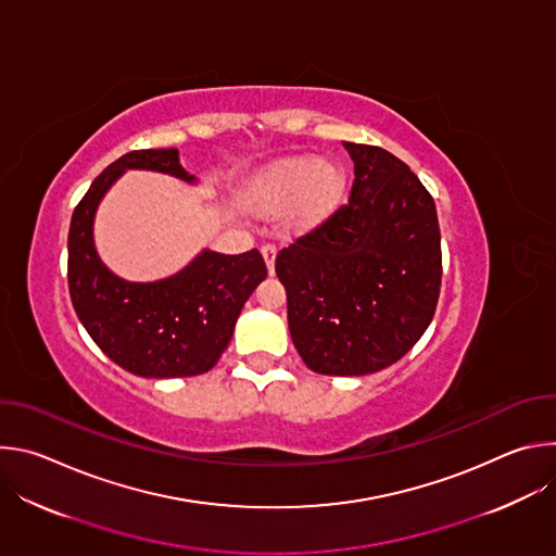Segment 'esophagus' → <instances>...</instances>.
I'll use <instances>...</instances> for the list:
<instances>
[{"mask_svg":"<svg viewBox=\"0 0 556 556\" xmlns=\"http://www.w3.org/2000/svg\"><path fill=\"white\" fill-rule=\"evenodd\" d=\"M262 255H264V262H266V266H268V273L273 275V270H275V257H277V247H275V244H264V247H262Z\"/></svg>","mask_w":556,"mask_h":556,"instance_id":"obj_1","label":"esophagus"}]
</instances>
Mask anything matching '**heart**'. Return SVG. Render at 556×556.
<instances>
[{
	"label": "heart",
	"mask_w": 556,
	"mask_h": 556,
	"mask_svg": "<svg viewBox=\"0 0 556 556\" xmlns=\"http://www.w3.org/2000/svg\"><path fill=\"white\" fill-rule=\"evenodd\" d=\"M345 195V174L312 155L286 157L268 167L253 185L251 200L264 213L288 206V224L305 230L326 222Z\"/></svg>",
	"instance_id": "1"
}]
</instances>
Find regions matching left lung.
<instances>
[{
    "label": "left lung",
    "mask_w": 556,
    "mask_h": 556,
    "mask_svg": "<svg viewBox=\"0 0 556 556\" xmlns=\"http://www.w3.org/2000/svg\"><path fill=\"white\" fill-rule=\"evenodd\" d=\"M348 204L277 253L288 328L303 363L363 376L403 358L429 328L442 281L435 202L393 153L343 142Z\"/></svg>",
    "instance_id": "8db88e82"
}]
</instances>
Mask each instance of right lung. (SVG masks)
I'll use <instances>...</instances> for the list:
<instances>
[{"label": "right lung", "mask_w": 556, "mask_h": 556, "mask_svg": "<svg viewBox=\"0 0 556 556\" xmlns=\"http://www.w3.org/2000/svg\"><path fill=\"white\" fill-rule=\"evenodd\" d=\"M127 169L195 182L178 149H138L121 155L76 204L67 235V286L78 321L123 369L142 378H185L208 371L230 343L235 321L268 270L257 249L242 255L200 253L174 277L134 283L99 260L94 213Z\"/></svg>", "instance_id": "1"}]
</instances>
